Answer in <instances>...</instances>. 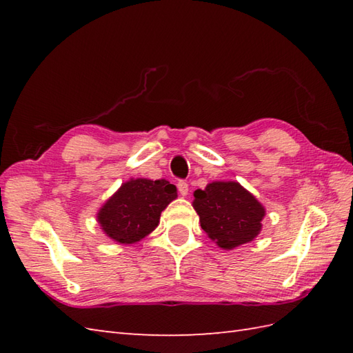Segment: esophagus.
<instances>
[{"instance_id":"esophagus-1","label":"esophagus","mask_w":353,"mask_h":353,"mask_svg":"<svg viewBox=\"0 0 353 353\" xmlns=\"http://www.w3.org/2000/svg\"><path fill=\"white\" fill-rule=\"evenodd\" d=\"M177 190H179V192H181V196H188V191H190V188H188V183L186 182H183V181H181L177 183Z\"/></svg>"}]
</instances>
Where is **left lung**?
Wrapping results in <instances>:
<instances>
[{"instance_id":"obj_1","label":"left lung","mask_w":353,"mask_h":353,"mask_svg":"<svg viewBox=\"0 0 353 353\" xmlns=\"http://www.w3.org/2000/svg\"><path fill=\"white\" fill-rule=\"evenodd\" d=\"M200 226L224 250L250 243L262 228L265 209L238 182H212L194 192Z\"/></svg>"}]
</instances>
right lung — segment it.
Instances as JSON below:
<instances>
[{"instance_id": "obj_1", "label": "right lung", "mask_w": 353, "mask_h": 353, "mask_svg": "<svg viewBox=\"0 0 353 353\" xmlns=\"http://www.w3.org/2000/svg\"><path fill=\"white\" fill-rule=\"evenodd\" d=\"M176 197V186L165 179H132L101 206L97 221L114 241L138 243L157 228L161 212Z\"/></svg>"}]
</instances>
